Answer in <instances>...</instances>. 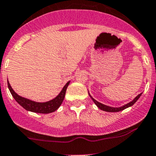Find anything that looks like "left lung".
I'll return each instance as SVG.
<instances>
[{"instance_id":"obj_1","label":"left lung","mask_w":156,"mask_h":156,"mask_svg":"<svg viewBox=\"0 0 156 156\" xmlns=\"http://www.w3.org/2000/svg\"><path fill=\"white\" fill-rule=\"evenodd\" d=\"M88 94H89V96H90V97L91 100H92L93 101H94V103H95L96 106H97V107L100 108V109L103 110V111L108 112H117L122 111V110L125 109V108H128V107H130V106H133V105L134 104V103H136V101H137L138 99H139L140 97V96L142 95V93H141V94H140L139 95L136 96V97H135V98L133 99V100H132V101H130V103H127V104L124 105V106H120V107H112V106H106V105L103 104V103H100V102H98V101H97V100H94V99L92 97V96H91L90 94L89 91H88Z\"/></svg>"}]
</instances>
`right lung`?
Returning a JSON list of instances; mask_svg holds the SVG:
<instances>
[{
    "mask_svg": "<svg viewBox=\"0 0 156 156\" xmlns=\"http://www.w3.org/2000/svg\"><path fill=\"white\" fill-rule=\"evenodd\" d=\"M70 81L66 84L62 90L60 91L59 94L55 97L54 99L51 100H49L48 102H36L33 101V100H29V99L25 98V97H21L19 94H17L15 91L13 90L12 87H11L10 83H9L8 79H7V85L8 88L10 90L11 94H12V97L15 99L16 101L26 110L29 112H32L36 113H42V114H48V113H51L55 112L56 110L58 109V108L61 106L62 101H63L64 98H65L66 92V89L68 87Z\"/></svg>",
    "mask_w": 156,
    "mask_h": 156,
    "instance_id": "1",
    "label": "right lung"
}]
</instances>
